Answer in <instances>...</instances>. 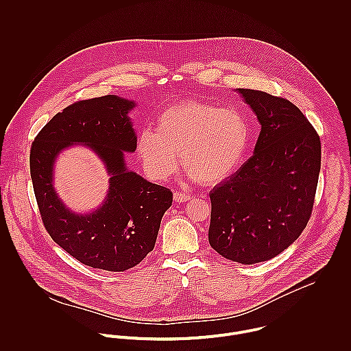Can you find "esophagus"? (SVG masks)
Returning a JSON list of instances; mask_svg holds the SVG:
<instances>
[{"instance_id":"1","label":"esophagus","mask_w":351,"mask_h":351,"mask_svg":"<svg viewBox=\"0 0 351 351\" xmlns=\"http://www.w3.org/2000/svg\"><path fill=\"white\" fill-rule=\"evenodd\" d=\"M173 199H174L176 202H186V201L192 199V196L186 195V193H181V192H174L173 193Z\"/></svg>"}]
</instances>
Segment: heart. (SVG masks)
<instances>
[{
  "label": "heart",
  "mask_w": 351,
  "mask_h": 351,
  "mask_svg": "<svg viewBox=\"0 0 351 351\" xmlns=\"http://www.w3.org/2000/svg\"><path fill=\"white\" fill-rule=\"evenodd\" d=\"M247 142L249 125L238 110L186 101L163 110L156 131H139L135 149L152 181L173 176L180 167L181 154L193 182L215 186L235 173Z\"/></svg>",
  "instance_id": "obj_1"
}]
</instances>
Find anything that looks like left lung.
<instances>
[{"mask_svg":"<svg viewBox=\"0 0 351 351\" xmlns=\"http://www.w3.org/2000/svg\"><path fill=\"white\" fill-rule=\"evenodd\" d=\"M261 124L254 154L210 193L208 239L221 256L252 265L288 249L305 228L320 171V138L291 101L237 89Z\"/></svg>","mask_w":351,"mask_h":351,"instance_id":"1","label":"left lung"}]
</instances>
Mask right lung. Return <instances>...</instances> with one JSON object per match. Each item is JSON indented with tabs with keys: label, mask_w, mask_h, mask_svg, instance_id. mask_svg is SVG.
<instances>
[{
	"label": "right lung",
	"mask_w": 351,
	"mask_h": 351,
	"mask_svg": "<svg viewBox=\"0 0 351 351\" xmlns=\"http://www.w3.org/2000/svg\"><path fill=\"white\" fill-rule=\"evenodd\" d=\"M135 102L108 95L82 100L56 113L35 138L31 178L42 220L51 238L81 263L108 271H124L152 251L160 220L173 193L128 170L124 152H134L136 134L128 116ZM75 144L88 145L111 176L100 207L77 214L53 188L57 155Z\"/></svg>",
	"instance_id": "add662e5"
}]
</instances>
